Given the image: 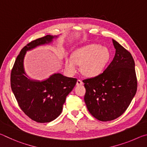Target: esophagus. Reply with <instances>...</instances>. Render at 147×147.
<instances>
[{"label": "esophagus", "mask_w": 147, "mask_h": 147, "mask_svg": "<svg viewBox=\"0 0 147 147\" xmlns=\"http://www.w3.org/2000/svg\"><path fill=\"white\" fill-rule=\"evenodd\" d=\"M82 84H83V82H82V81L81 80H80V79L77 80V82H76V85L77 86H81V85H82Z\"/></svg>", "instance_id": "esophagus-1"}]
</instances>
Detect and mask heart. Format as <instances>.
Returning a JSON list of instances; mask_svg holds the SVG:
<instances>
[{
	"label": "heart",
	"mask_w": 147,
	"mask_h": 147,
	"mask_svg": "<svg viewBox=\"0 0 147 147\" xmlns=\"http://www.w3.org/2000/svg\"><path fill=\"white\" fill-rule=\"evenodd\" d=\"M111 54L106 47L99 44H90L77 49L72 54V58H67L65 67L69 74L78 71V64H81L82 73L93 77L100 74L110 61Z\"/></svg>",
	"instance_id": "1"
}]
</instances>
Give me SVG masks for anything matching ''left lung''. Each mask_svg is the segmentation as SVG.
Wrapping results in <instances>:
<instances>
[{"label":"left lung","instance_id":"8db88e82","mask_svg":"<svg viewBox=\"0 0 147 147\" xmlns=\"http://www.w3.org/2000/svg\"><path fill=\"white\" fill-rule=\"evenodd\" d=\"M115 56L103 73L84 80V101L94 118L109 121L126 110L135 96L138 80L135 63L129 51L113 39Z\"/></svg>","mask_w":147,"mask_h":147}]
</instances>
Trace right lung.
Masks as SVG:
<instances>
[{
	"instance_id": "obj_1",
	"label": "right lung",
	"mask_w": 147,
	"mask_h": 147,
	"mask_svg": "<svg viewBox=\"0 0 147 147\" xmlns=\"http://www.w3.org/2000/svg\"><path fill=\"white\" fill-rule=\"evenodd\" d=\"M51 35L32 41L17 56L11 71L12 91L20 108L30 119L38 123H49L60 115L68 94L77 79L57 73L43 82L30 80L24 76L23 59L26 52L40 45L51 42Z\"/></svg>"
}]
</instances>
